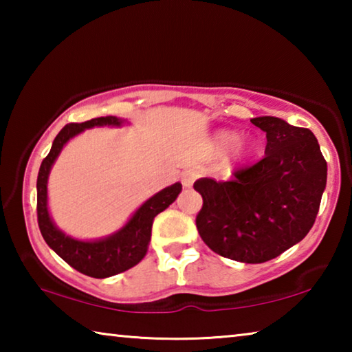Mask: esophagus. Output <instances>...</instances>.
<instances>
[{
  "label": "esophagus",
  "mask_w": 352,
  "mask_h": 352,
  "mask_svg": "<svg viewBox=\"0 0 352 352\" xmlns=\"http://www.w3.org/2000/svg\"><path fill=\"white\" fill-rule=\"evenodd\" d=\"M195 178H197V172L192 170V169H188L184 170L182 174V183L184 188H190L195 182Z\"/></svg>",
  "instance_id": "obj_1"
}]
</instances>
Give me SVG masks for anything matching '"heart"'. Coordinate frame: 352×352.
I'll return each mask as SVG.
<instances>
[{
	"instance_id": "obj_1",
	"label": "heart",
	"mask_w": 352,
	"mask_h": 352,
	"mask_svg": "<svg viewBox=\"0 0 352 352\" xmlns=\"http://www.w3.org/2000/svg\"><path fill=\"white\" fill-rule=\"evenodd\" d=\"M214 144L220 152L231 151L228 158L230 166L242 164L254 152V142L250 140H241L239 133L234 132V130H220L214 136Z\"/></svg>"
}]
</instances>
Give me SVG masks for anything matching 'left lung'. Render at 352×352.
I'll return each mask as SVG.
<instances>
[{
    "mask_svg": "<svg viewBox=\"0 0 352 352\" xmlns=\"http://www.w3.org/2000/svg\"><path fill=\"white\" fill-rule=\"evenodd\" d=\"M252 122L265 132L264 158L234 170L230 182H195L194 189L204 199L195 225L214 253L261 264L305 239L312 228L327 164L309 129L275 116Z\"/></svg>",
    "mask_w": 352,
    "mask_h": 352,
    "instance_id": "obj_1",
    "label": "left lung"
}]
</instances>
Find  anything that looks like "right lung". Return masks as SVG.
<instances>
[{
    "label": "right lung",
    "mask_w": 352,
    "mask_h": 352,
    "mask_svg": "<svg viewBox=\"0 0 352 352\" xmlns=\"http://www.w3.org/2000/svg\"><path fill=\"white\" fill-rule=\"evenodd\" d=\"M122 124V119L116 116L94 118L82 124H67L56 136L47 157L41 162L37 177V219L41 236L65 262H68L77 272L91 278H109L138 264L147 253L155 216L174 204L178 194L182 192L180 183H174L172 186L160 190L135 211L121 230L104 239H73L57 228L47 211V177L58 153L71 138H74L85 129L96 126L119 127Z\"/></svg>",
    "instance_id": "obj_1"
}]
</instances>
